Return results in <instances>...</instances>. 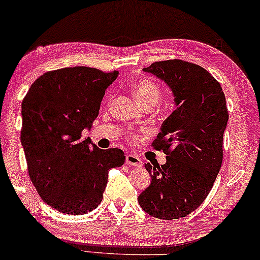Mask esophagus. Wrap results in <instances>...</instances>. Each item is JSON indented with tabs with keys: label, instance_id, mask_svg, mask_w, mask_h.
<instances>
[{
	"label": "esophagus",
	"instance_id": "obj_1",
	"mask_svg": "<svg viewBox=\"0 0 260 260\" xmlns=\"http://www.w3.org/2000/svg\"><path fill=\"white\" fill-rule=\"evenodd\" d=\"M126 164L128 166H134V167H142V161L138 155L127 154L126 155Z\"/></svg>",
	"mask_w": 260,
	"mask_h": 260
}]
</instances>
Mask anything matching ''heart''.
Segmentation results:
<instances>
[{"instance_id":"obj_1","label":"heart","mask_w":260,"mask_h":260,"mask_svg":"<svg viewBox=\"0 0 260 260\" xmlns=\"http://www.w3.org/2000/svg\"><path fill=\"white\" fill-rule=\"evenodd\" d=\"M132 91H133V94L140 104H146L149 102L156 103L161 94L160 87L152 79H142L137 81L132 86Z\"/></svg>"}]
</instances>
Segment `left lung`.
Wrapping results in <instances>:
<instances>
[{
    "label": "left lung",
    "mask_w": 260,
    "mask_h": 260,
    "mask_svg": "<svg viewBox=\"0 0 260 260\" xmlns=\"http://www.w3.org/2000/svg\"><path fill=\"white\" fill-rule=\"evenodd\" d=\"M142 70L170 88L175 111L153 142L168 155L167 161L161 167L145 165L150 184L138 202L155 218L177 219L203 203L218 175L229 120L225 95L207 70L188 61H156Z\"/></svg>",
    "instance_id": "left-lung-1"
}]
</instances>
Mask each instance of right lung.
<instances>
[{
  "label": "right lung",
  "instance_id": "obj_1",
  "mask_svg": "<svg viewBox=\"0 0 260 260\" xmlns=\"http://www.w3.org/2000/svg\"><path fill=\"white\" fill-rule=\"evenodd\" d=\"M118 75L87 67L55 70L35 80L22 102L21 143L31 182L46 204L64 214L98 207L110 170L125 162L121 149L104 150L81 139Z\"/></svg>",
  "mask_w": 260,
  "mask_h": 260
}]
</instances>
